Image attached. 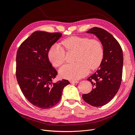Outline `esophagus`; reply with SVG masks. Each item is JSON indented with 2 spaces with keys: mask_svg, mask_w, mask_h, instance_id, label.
<instances>
[{
  "mask_svg": "<svg viewBox=\"0 0 135 135\" xmlns=\"http://www.w3.org/2000/svg\"><path fill=\"white\" fill-rule=\"evenodd\" d=\"M70 83H71V84H74V83H78L79 81H77V80H70Z\"/></svg>",
  "mask_w": 135,
  "mask_h": 135,
  "instance_id": "esophagus-1",
  "label": "esophagus"
}]
</instances>
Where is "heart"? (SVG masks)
Instances as JSON below:
<instances>
[{
	"label": "heart",
	"mask_w": 135,
	"mask_h": 135,
	"mask_svg": "<svg viewBox=\"0 0 135 135\" xmlns=\"http://www.w3.org/2000/svg\"><path fill=\"white\" fill-rule=\"evenodd\" d=\"M62 44L67 51H76L73 64L65 65L60 70L63 78L77 80L86 75L89 69L95 70L100 66L103 58L104 51L101 42L95 39L81 36H71L65 39ZM66 52L59 43H55L50 48L48 56L55 67L61 66L65 61Z\"/></svg>",
	"instance_id": "heart-1"
}]
</instances>
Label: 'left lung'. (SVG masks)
Returning a JSON list of instances; mask_svg holds the SVG:
<instances>
[{"mask_svg":"<svg viewBox=\"0 0 135 135\" xmlns=\"http://www.w3.org/2000/svg\"><path fill=\"white\" fill-rule=\"evenodd\" d=\"M87 32L95 35L100 40L104 55L100 68L87 79L92 84V90L83 94L82 98L89 105L99 107L108 104L119 90L123 71V52L117 40L103 28L94 27Z\"/></svg>","mask_w":135,"mask_h":135,"instance_id":"1","label":"left lung"}]
</instances>
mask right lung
<instances>
[{"label":"right lung","instance_id":"add662e5","mask_svg":"<svg viewBox=\"0 0 135 135\" xmlns=\"http://www.w3.org/2000/svg\"><path fill=\"white\" fill-rule=\"evenodd\" d=\"M62 36L60 32H34L21 43L16 55V78L23 95L35 107L50 109L60 101L64 88L70 84L57 75L48 59L50 48Z\"/></svg>","mask_w":135,"mask_h":135}]
</instances>
